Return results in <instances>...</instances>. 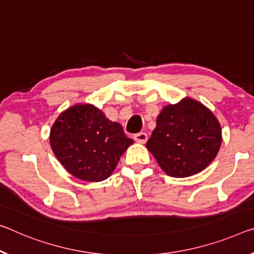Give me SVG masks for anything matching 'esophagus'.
Masks as SVG:
<instances>
[{
	"label": "esophagus",
	"instance_id": "esophagus-1",
	"mask_svg": "<svg viewBox=\"0 0 254 254\" xmlns=\"http://www.w3.org/2000/svg\"><path fill=\"white\" fill-rule=\"evenodd\" d=\"M134 140L136 142H140V143H144L147 141V139H148V135H147V133H144V132H140V133H136V134H134Z\"/></svg>",
	"mask_w": 254,
	"mask_h": 254
}]
</instances>
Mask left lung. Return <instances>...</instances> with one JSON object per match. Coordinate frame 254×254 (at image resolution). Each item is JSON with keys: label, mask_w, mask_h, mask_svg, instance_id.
Listing matches in <instances>:
<instances>
[{"label": "left lung", "mask_w": 254, "mask_h": 254, "mask_svg": "<svg viewBox=\"0 0 254 254\" xmlns=\"http://www.w3.org/2000/svg\"><path fill=\"white\" fill-rule=\"evenodd\" d=\"M220 143L221 128L215 115L199 102L185 98L163 108L146 146L167 175L188 178L215 159Z\"/></svg>", "instance_id": "left-lung-1"}]
</instances>
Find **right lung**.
Segmentation results:
<instances>
[{
    "label": "right lung",
    "mask_w": 254,
    "mask_h": 254,
    "mask_svg": "<svg viewBox=\"0 0 254 254\" xmlns=\"http://www.w3.org/2000/svg\"><path fill=\"white\" fill-rule=\"evenodd\" d=\"M53 152L75 178L100 182L112 174L133 140L121 124L92 105H74L63 112L51 130Z\"/></svg>",
    "instance_id": "add662e5"
}]
</instances>
